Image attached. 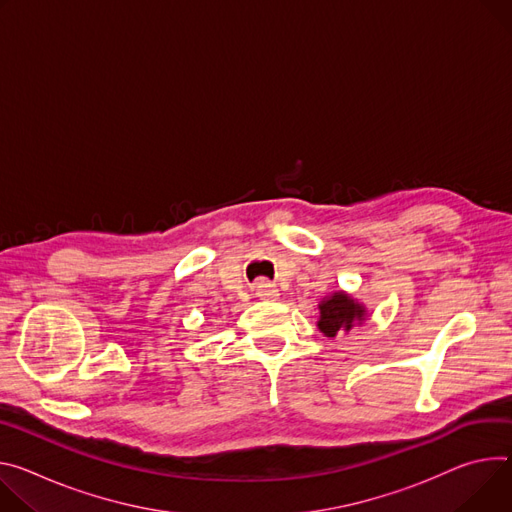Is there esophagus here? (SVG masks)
<instances>
[{"mask_svg": "<svg viewBox=\"0 0 512 512\" xmlns=\"http://www.w3.org/2000/svg\"><path fill=\"white\" fill-rule=\"evenodd\" d=\"M255 294H257L259 298H265V300H273V298L280 296V294H277V288H275L273 284L265 282V280H261V282L255 286Z\"/></svg>", "mask_w": 512, "mask_h": 512, "instance_id": "obj_1", "label": "esophagus"}]
</instances>
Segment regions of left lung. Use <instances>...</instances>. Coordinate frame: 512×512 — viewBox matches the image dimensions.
<instances>
[{
    "label": "left lung",
    "mask_w": 512,
    "mask_h": 512,
    "mask_svg": "<svg viewBox=\"0 0 512 512\" xmlns=\"http://www.w3.org/2000/svg\"><path fill=\"white\" fill-rule=\"evenodd\" d=\"M318 329L327 335L335 337L339 331H349L353 322H361L365 316V308L351 300L347 294L337 292L329 300H324L320 306Z\"/></svg>",
    "instance_id": "obj_1"
}]
</instances>
